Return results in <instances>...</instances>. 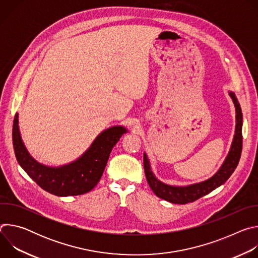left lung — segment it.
I'll use <instances>...</instances> for the list:
<instances>
[{
	"instance_id": "left-lung-1",
	"label": "left lung",
	"mask_w": 258,
	"mask_h": 258,
	"mask_svg": "<svg viewBox=\"0 0 258 258\" xmlns=\"http://www.w3.org/2000/svg\"><path fill=\"white\" fill-rule=\"evenodd\" d=\"M229 95L232 98L236 109L235 135L231 145V149L223 165L219 167V169L210 178L201 182L193 183V185L183 187L167 185V183H164L160 181L158 178H156L151 169L150 161L148 157H147L146 153H144V169L146 178L149 183L150 188L157 197L174 204H186L189 202H194L197 199L209 194L219 186H222L232 175V173L234 172L239 163L242 152L243 115L240 104L236 98L235 93L229 92Z\"/></svg>"
}]
</instances>
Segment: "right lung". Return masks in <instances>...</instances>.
<instances>
[{"label":"right lung","instance_id":"obj_1","mask_svg":"<svg viewBox=\"0 0 258 258\" xmlns=\"http://www.w3.org/2000/svg\"><path fill=\"white\" fill-rule=\"evenodd\" d=\"M125 133L127 130L121 125L103 131L82 156L58 167L44 165L30 156L19 132L18 113L14 117L12 138L16 159L29 177L45 191L66 197L86 194L96 187L112 148Z\"/></svg>","mask_w":258,"mask_h":258}]
</instances>
